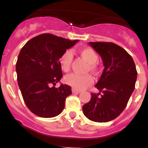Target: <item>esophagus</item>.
<instances>
[{
  "label": "esophagus",
  "mask_w": 148,
  "mask_h": 148,
  "mask_svg": "<svg viewBox=\"0 0 148 148\" xmlns=\"http://www.w3.org/2000/svg\"><path fill=\"white\" fill-rule=\"evenodd\" d=\"M72 92H73V93H79V92H81V91L80 90H76V89L73 88L72 89Z\"/></svg>",
  "instance_id": "esophagus-1"
}]
</instances>
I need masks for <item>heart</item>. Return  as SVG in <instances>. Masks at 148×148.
I'll return each instance as SVG.
<instances>
[{
  "instance_id": "b5f03b06",
  "label": "heart",
  "mask_w": 148,
  "mask_h": 148,
  "mask_svg": "<svg viewBox=\"0 0 148 148\" xmlns=\"http://www.w3.org/2000/svg\"><path fill=\"white\" fill-rule=\"evenodd\" d=\"M79 54L89 64L88 69L90 71L93 73L97 72L98 66L96 63L99 61V56L94 49L90 47L83 48L79 51ZM73 58V53L71 50L67 49L62 53L59 58V64L63 71L67 72L70 70ZM64 82L73 88L83 90L92 84L93 78L90 74L70 73L65 76Z\"/></svg>"
}]
</instances>
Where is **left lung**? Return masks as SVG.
Listing matches in <instances>:
<instances>
[{
    "label": "left lung",
    "instance_id": "1",
    "mask_svg": "<svg viewBox=\"0 0 148 148\" xmlns=\"http://www.w3.org/2000/svg\"><path fill=\"white\" fill-rule=\"evenodd\" d=\"M89 44L101 57L104 69L95 85L100 92L91 93V99L82 110L84 116L91 121L108 122L118 117L126 108L135 89L136 68L133 58L117 44Z\"/></svg>",
    "mask_w": 148,
    "mask_h": 148
}]
</instances>
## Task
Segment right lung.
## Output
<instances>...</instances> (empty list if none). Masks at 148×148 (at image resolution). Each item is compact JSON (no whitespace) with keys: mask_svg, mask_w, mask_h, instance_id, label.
<instances>
[{"mask_svg":"<svg viewBox=\"0 0 148 148\" xmlns=\"http://www.w3.org/2000/svg\"><path fill=\"white\" fill-rule=\"evenodd\" d=\"M78 41L44 33L27 41L21 49L16 63L18 84L26 105L36 116L52 118L64 108L71 87L51 85L63 76L59 58Z\"/></svg>","mask_w":148,"mask_h":148,"instance_id":"1","label":"right lung"}]
</instances>
